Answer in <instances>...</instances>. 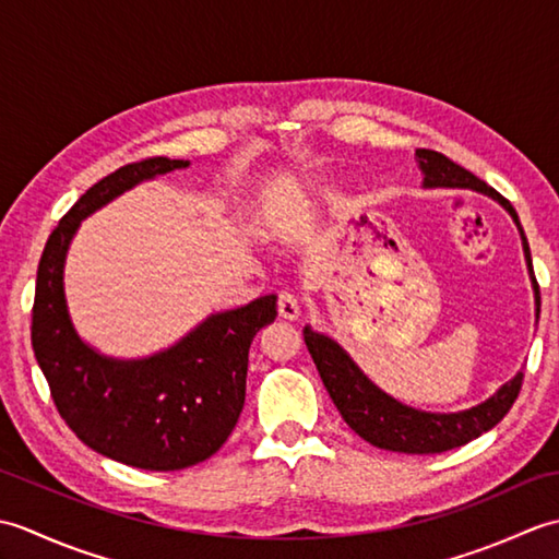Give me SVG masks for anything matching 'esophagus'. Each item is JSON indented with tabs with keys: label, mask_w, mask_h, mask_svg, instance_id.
<instances>
[{
	"label": "esophagus",
	"mask_w": 559,
	"mask_h": 559,
	"mask_svg": "<svg viewBox=\"0 0 559 559\" xmlns=\"http://www.w3.org/2000/svg\"><path fill=\"white\" fill-rule=\"evenodd\" d=\"M278 314L283 319H298V314H300L298 295L290 293V290H281L278 293Z\"/></svg>",
	"instance_id": "obj_1"
}]
</instances>
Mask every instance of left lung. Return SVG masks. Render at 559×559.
<instances>
[{"label": "left lung", "instance_id": "obj_1", "mask_svg": "<svg viewBox=\"0 0 559 559\" xmlns=\"http://www.w3.org/2000/svg\"><path fill=\"white\" fill-rule=\"evenodd\" d=\"M420 168L425 173V187H466L478 189V192L488 194L500 201V204L512 213L521 230V240H524V252L528 261V271L533 278V290H536V317L540 314V288L533 273L531 264V249L526 242L524 228H521L519 216L514 206L509 204L497 189L478 180L476 175L461 168L454 160L430 148H418ZM305 343L310 350L312 360L319 370V377L329 391L331 401L336 403L343 420L348 423L355 435H360L365 442H370L379 449L389 451H403V454H439V451L454 449L461 444H468L471 439L480 437L483 432L492 430L500 423L524 384V372H519L512 382H507L492 399H488L480 406L451 413V415H435V413H420L415 408L403 406V403L386 396L379 391L370 379H367L358 365H355L338 343L331 338L314 334V331L305 329Z\"/></svg>", "mask_w": 559, "mask_h": 559}]
</instances>
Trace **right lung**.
<instances>
[{"label":"right lung","mask_w":559,"mask_h":559,"mask_svg":"<svg viewBox=\"0 0 559 559\" xmlns=\"http://www.w3.org/2000/svg\"><path fill=\"white\" fill-rule=\"evenodd\" d=\"M153 156L122 165L71 206L47 240L35 281L31 343L50 396L83 444L144 471L194 466L225 444L245 406L249 346L276 319V295L209 317L148 360H110L81 343L69 322L62 266L81 218L141 180L187 168Z\"/></svg>","instance_id":"1"}]
</instances>
